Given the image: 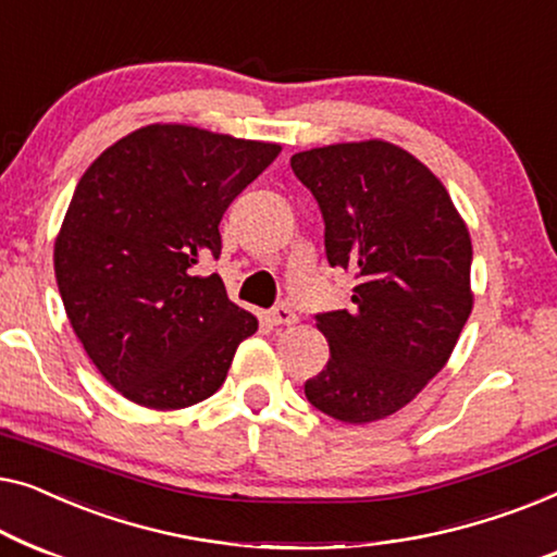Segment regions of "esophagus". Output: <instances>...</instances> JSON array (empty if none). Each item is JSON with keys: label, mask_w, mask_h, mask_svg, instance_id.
<instances>
[{"label": "esophagus", "mask_w": 557, "mask_h": 557, "mask_svg": "<svg viewBox=\"0 0 557 557\" xmlns=\"http://www.w3.org/2000/svg\"><path fill=\"white\" fill-rule=\"evenodd\" d=\"M268 320H270L272 325H295L297 323V315L287 308V305H280V308L268 312Z\"/></svg>", "instance_id": "1"}]
</instances>
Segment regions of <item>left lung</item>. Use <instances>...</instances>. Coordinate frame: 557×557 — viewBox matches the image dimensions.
<instances>
[{
  "label": "left lung",
  "mask_w": 557,
  "mask_h": 557,
  "mask_svg": "<svg viewBox=\"0 0 557 557\" xmlns=\"http://www.w3.org/2000/svg\"><path fill=\"white\" fill-rule=\"evenodd\" d=\"M289 166L323 211L327 262L356 277L354 305L318 315L331 358L305 396L327 417L371 424L449 360L474 305L472 239L432 169L388 140L310 148Z\"/></svg>",
  "instance_id": "1"
}]
</instances>
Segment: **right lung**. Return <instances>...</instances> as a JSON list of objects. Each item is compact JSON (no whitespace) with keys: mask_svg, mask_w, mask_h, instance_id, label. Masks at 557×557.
<instances>
[{"mask_svg":"<svg viewBox=\"0 0 557 557\" xmlns=\"http://www.w3.org/2000/svg\"><path fill=\"white\" fill-rule=\"evenodd\" d=\"M282 151L184 123H151L85 171L54 239L67 320L128 401L176 411L216 394L257 318L226 297L219 257L230 203Z\"/></svg>","mask_w":557,"mask_h":557,"instance_id":"right-lung-1","label":"right lung"}]
</instances>
